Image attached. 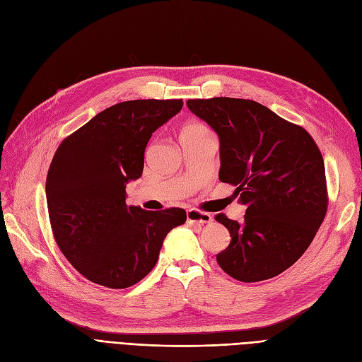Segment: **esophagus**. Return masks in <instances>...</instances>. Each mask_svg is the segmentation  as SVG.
Segmentation results:
<instances>
[{
  "label": "esophagus",
  "mask_w": 362,
  "mask_h": 362,
  "mask_svg": "<svg viewBox=\"0 0 362 362\" xmlns=\"http://www.w3.org/2000/svg\"><path fill=\"white\" fill-rule=\"evenodd\" d=\"M212 219H214V216L211 214L200 212V211H197V209H189V211L186 212V221H188L189 224L204 226V224H211Z\"/></svg>",
  "instance_id": "34e87169"
}]
</instances>
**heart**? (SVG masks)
I'll use <instances>...</instances> for the list:
<instances>
[{"mask_svg":"<svg viewBox=\"0 0 362 362\" xmlns=\"http://www.w3.org/2000/svg\"><path fill=\"white\" fill-rule=\"evenodd\" d=\"M209 134H211V131H209L203 123L189 122V123H186V124L182 126L179 136H180V141H183V139L204 136V135H209Z\"/></svg>","mask_w":362,"mask_h":362,"instance_id":"b5f03b06","label":"heart"}]
</instances>
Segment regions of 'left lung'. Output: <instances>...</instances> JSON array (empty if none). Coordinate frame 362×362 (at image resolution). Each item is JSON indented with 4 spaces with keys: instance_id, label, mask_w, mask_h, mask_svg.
<instances>
[{
    "instance_id": "left-lung-1",
    "label": "left lung",
    "mask_w": 362,
    "mask_h": 362,
    "mask_svg": "<svg viewBox=\"0 0 362 362\" xmlns=\"http://www.w3.org/2000/svg\"><path fill=\"white\" fill-rule=\"evenodd\" d=\"M188 108L219 138V180L247 206L242 223L216 216L230 245L216 255L242 283L276 276L307 251L328 209L317 144L298 124L248 99H189Z\"/></svg>"
}]
</instances>
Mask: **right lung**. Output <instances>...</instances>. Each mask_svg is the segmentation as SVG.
Returning a JSON list of instances; mask_svg holds the SVG:
<instances>
[{"mask_svg": "<svg viewBox=\"0 0 362 362\" xmlns=\"http://www.w3.org/2000/svg\"><path fill=\"white\" fill-rule=\"evenodd\" d=\"M182 107V99L115 103L58 146L46 177L51 227L64 257L90 281L110 288L141 281L170 230L186 221L183 209L126 204L151 134Z\"/></svg>", "mask_w": 362, "mask_h": 362, "instance_id": "obj_1", "label": "right lung"}]
</instances>
